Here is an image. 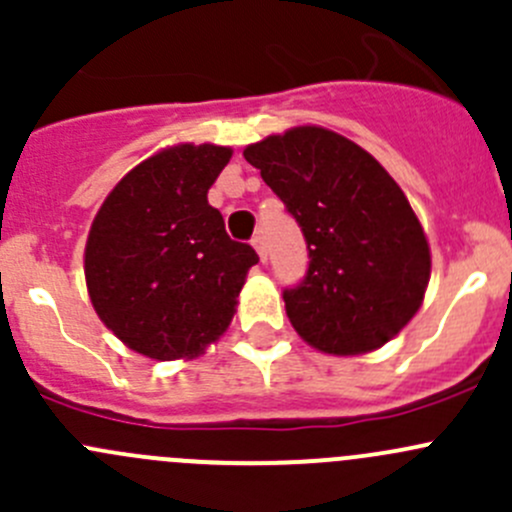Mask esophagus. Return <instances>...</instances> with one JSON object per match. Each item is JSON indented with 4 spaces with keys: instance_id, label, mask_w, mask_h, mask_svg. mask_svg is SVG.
Wrapping results in <instances>:
<instances>
[{
    "instance_id": "obj_1",
    "label": "esophagus",
    "mask_w": 512,
    "mask_h": 512,
    "mask_svg": "<svg viewBox=\"0 0 512 512\" xmlns=\"http://www.w3.org/2000/svg\"><path fill=\"white\" fill-rule=\"evenodd\" d=\"M252 247H255V250H257V255H260V260L265 262V260H267V245H265V237H262L260 232H257V235L252 237Z\"/></svg>"
}]
</instances>
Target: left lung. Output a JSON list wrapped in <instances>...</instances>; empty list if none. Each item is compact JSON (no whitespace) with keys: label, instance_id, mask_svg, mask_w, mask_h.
Wrapping results in <instances>:
<instances>
[{"label":"left lung","instance_id":"8db88e82","mask_svg":"<svg viewBox=\"0 0 512 512\" xmlns=\"http://www.w3.org/2000/svg\"><path fill=\"white\" fill-rule=\"evenodd\" d=\"M242 156L307 240V275L282 292L299 337L337 356L384 347L418 312L431 277L404 190L364 148L319 126L252 143Z\"/></svg>","mask_w":512,"mask_h":512}]
</instances>
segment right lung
Masks as SVG:
<instances>
[{"instance_id":"add662e5","label":"right lung","mask_w":512,"mask_h":512,"mask_svg":"<svg viewBox=\"0 0 512 512\" xmlns=\"http://www.w3.org/2000/svg\"><path fill=\"white\" fill-rule=\"evenodd\" d=\"M232 151L165 148L123 175L86 242L84 272L101 322L158 361L198 356L235 314L257 252L230 240L208 190Z\"/></svg>"}]
</instances>
